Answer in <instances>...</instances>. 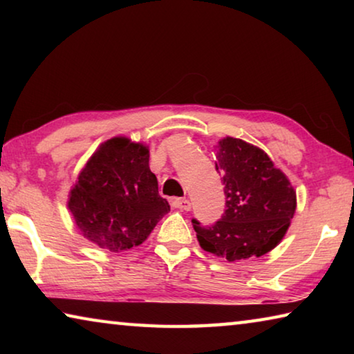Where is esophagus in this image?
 <instances>
[{
    "mask_svg": "<svg viewBox=\"0 0 354 354\" xmlns=\"http://www.w3.org/2000/svg\"><path fill=\"white\" fill-rule=\"evenodd\" d=\"M171 206L181 209V211H190L192 203L187 198H173L171 200Z\"/></svg>",
    "mask_w": 354,
    "mask_h": 354,
    "instance_id": "obj_1",
    "label": "esophagus"
}]
</instances>
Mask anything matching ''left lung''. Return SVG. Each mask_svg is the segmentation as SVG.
<instances>
[{
  "mask_svg": "<svg viewBox=\"0 0 354 354\" xmlns=\"http://www.w3.org/2000/svg\"><path fill=\"white\" fill-rule=\"evenodd\" d=\"M215 170L221 175L225 212L214 225L192 220L201 248L230 262L262 256L284 237L295 214L289 179L267 153L241 139L220 140Z\"/></svg>",
  "mask_w": 354,
  "mask_h": 354,
  "instance_id": "1",
  "label": "left lung"
}]
</instances>
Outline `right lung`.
Instances as JSON below:
<instances>
[{
	"label": "right lung",
	"instance_id": "add662e5",
	"mask_svg": "<svg viewBox=\"0 0 354 354\" xmlns=\"http://www.w3.org/2000/svg\"><path fill=\"white\" fill-rule=\"evenodd\" d=\"M68 209L84 237L122 251L145 241L170 205L159 195L147 147L115 137L88 159L70 192Z\"/></svg>",
	"mask_w": 354,
	"mask_h": 354
}]
</instances>
